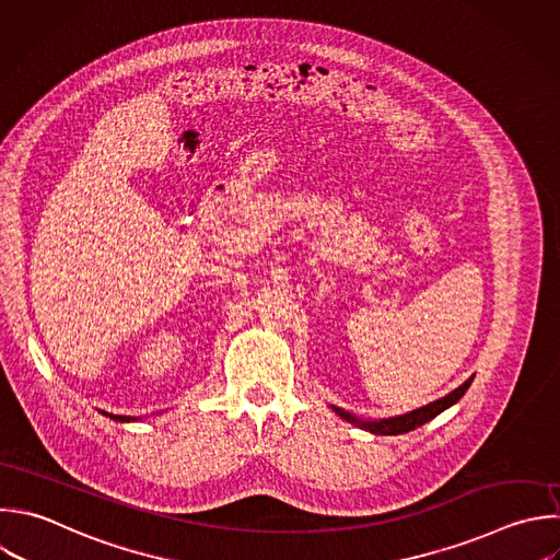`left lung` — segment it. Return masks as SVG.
<instances>
[{"mask_svg":"<svg viewBox=\"0 0 560 560\" xmlns=\"http://www.w3.org/2000/svg\"><path fill=\"white\" fill-rule=\"evenodd\" d=\"M470 381H472V376H470L468 381H464L457 389H453L451 394H446L444 398H438V400H433V402H429V405H424V407H420V409H413V411L402 413V416H396V418L378 420V422H363V420H357L354 416H350V413H346V411H341V409H337V407H335V411H337L341 418H346V420H350V422H357V424H361L363 429H368V431H372V433H378V435L407 433V431H411V429H416V427L429 422L431 418H435L440 411H444V409L451 407L453 402H457V400L464 396V392L468 389Z\"/></svg>","mask_w":560,"mask_h":560,"instance_id":"left-lung-1","label":"left lung"}]
</instances>
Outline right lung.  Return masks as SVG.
Segmentation results:
<instances>
[{
  "label": "right lung",
  "mask_w": 560,
  "mask_h": 560,
  "mask_svg": "<svg viewBox=\"0 0 560 560\" xmlns=\"http://www.w3.org/2000/svg\"><path fill=\"white\" fill-rule=\"evenodd\" d=\"M112 418H116V420H131V418H125V416H112Z\"/></svg>",
  "instance_id": "1"
}]
</instances>
